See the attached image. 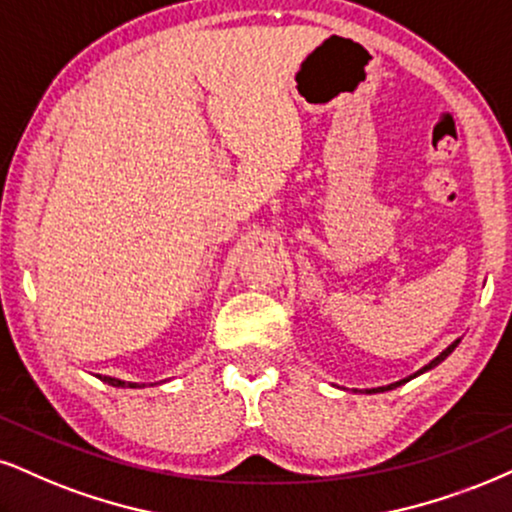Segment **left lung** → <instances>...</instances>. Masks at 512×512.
I'll use <instances>...</instances> for the list:
<instances>
[{"label": "left lung", "mask_w": 512, "mask_h": 512, "mask_svg": "<svg viewBox=\"0 0 512 512\" xmlns=\"http://www.w3.org/2000/svg\"><path fill=\"white\" fill-rule=\"evenodd\" d=\"M460 344V339H456V342H451L449 346H446V349L444 351H441L439 353V356L437 358H432V361L430 363H427V365H422V368L418 370V372H413V375H410V377H406V380H399V382H394V384H387V387H377V389H365V394H377V391H389V389H394V387H401V384L403 382H410V380H413V377H418V375H422V372H427V370H432V368H437V365L441 363V361H446V358H449L451 356V353H453V349H456V346Z\"/></svg>", "instance_id": "obj_1"}]
</instances>
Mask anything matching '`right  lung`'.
<instances>
[{
    "label": "right lung",
    "instance_id": "1",
    "mask_svg": "<svg viewBox=\"0 0 512 512\" xmlns=\"http://www.w3.org/2000/svg\"><path fill=\"white\" fill-rule=\"evenodd\" d=\"M99 380L102 382H106V384H111V387H128V389H137V387H144V384H140V382H125V380H118V377H109V375H97Z\"/></svg>",
    "mask_w": 512,
    "mask_h": 512
}]
</instances>
